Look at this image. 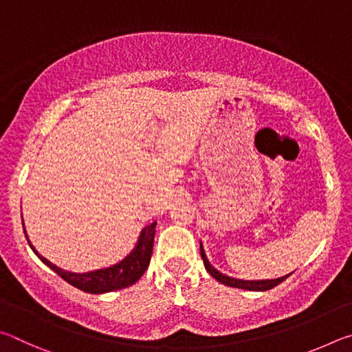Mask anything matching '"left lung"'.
<instances>
[{
    "label": "left lung",
    "mask_w": 352,
    "mask_h": 352,
    "mask_svg": "<svg viewBox=\"0 0 352 352\" xmlns=\"http://www.w3.org/2000/svg\"><path fill=\"white\" fill-rule=\"evenodd\" d=\"M200 254H201V259H204L205 269L210 272V275L212 278H216L219 283H222L225 285H230V287L245 289V290H270L273 287H276L278 284H281L284 279L289 276L287 275V276H283V278H278V279H265V281H242V279H236V278H230L226 275H222V273L214 269V267L206 259V254L204 252V248H201V243H200Z\"/></svg>",
    "instance_id": "1"
}]
</instances>
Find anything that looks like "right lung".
<instances>
[{
    "label": "right lung",
    "instance_id": "add662e5",
    "mask_svg": "<svg viewBox=\"0 0 352 352\" xmlns=\"http://www.w3.org/2000/svg\"><path fill=\"white\" fill-rule=\"evenodd\" d=\"M155 228H157V222L146 226L140 236L138 243H136V248L126 259L119 262V264L109 267V269L90 273H71L58 269L57 265H54L52 262L38 254L37 250L32 247L31 242H29L26 231L25 236L28 239V243L34 250V253L41 259V262H45L50 269L54 270L58 276L65 279V281L83 292H88V294H105V292L129 287V285L135 284L142 275H144V272L148 267V262H151L152 258Z\"/></svg>",
    "mask_w": 352,
    "mask_h": 352
}]
</instances>
